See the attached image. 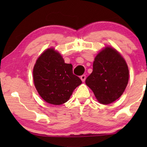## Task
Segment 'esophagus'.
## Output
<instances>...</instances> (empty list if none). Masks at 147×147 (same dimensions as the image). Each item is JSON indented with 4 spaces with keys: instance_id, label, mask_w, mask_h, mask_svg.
<instances>
[{
    "instance_id": "34e87169",
    "label": "esophagus",
    "mask_w": 147,
    "mask_h": 147,
    "mask_svg": "<svg viewBox=\"0 0 147 147\" xmlns=\"http://www.w3.org/2000/svg\"><path fill=\"white\" fill-rule=\"evenodd\" d=\"M80 78H81V80H82V81L84 82L86 80V75L85 74H83V75H82L81 76H80Z\"/></svg>"
}]
</instances>
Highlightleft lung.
<instances>
[{
    "mask_svg": "<svg viewBox=\"0 0 147 147\" xmlns=\"http://www.w3.org/2000/svg\"><path fill=\"white\" fill-rule=\"evenodd\" d=\"M92 73L86 84L99 102L109 104L123 94L129 78L128 65L115 49L107 47L94 58Z\"/></svg>",
    "mask_w": 147,
    "mask_h": 147,
    "instance_id": "1",
    "label": "left lung"
}]
</instances>
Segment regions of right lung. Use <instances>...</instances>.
Masks as SVG:
<instances>
[{
  "instance_id": "right-lung-1",
  "label": "right lung",
  "mask_w": 147,
  "mask_h": 147,
  "mask_svg": "<svg viewBox=\"0 0 147 147\" xmlns=\"http://www.w3.org/2000/svg\"><path fill=\"white\" fill-rule=\"evenodd\" d=\"M34 85L45 101L54 105L64 104L82 80L73 73L60 54L50 48L37 59L33 69Z\"/></svg>"
}]
</instances>
